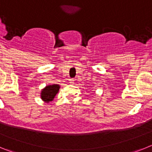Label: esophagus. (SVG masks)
<instances>
[{"instance_id": "esophagus-1", "label": "esophagus", "mask_w": 152, "mask_h": 152, "mask_svg": "<svg viewBox=\"0 0 152 152\" xmlns=\"http://www.w3.org/2000/svg\"><path fill=\"white\" fill-rule=\"evenodd\" d=\"M69 83L70 84H74V83H75V80H74V79H70Z\"/></svg>"}]
</instances>
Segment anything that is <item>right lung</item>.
Listing matches in <instances>:
<instances>
[{
	"label": "right lung",
	"instance_id": "1",
	"mask_svg": "<svg viewBox=\"0 0 152 152\" xmlns=\"http://www.w3.org/2000/svg\"><path fill=\"white\" fill-rule=\"evenodd\" d=\"M59 84H49L45 86L43 89H42L40 93V97L42 100L45 103H49L54 100L55 96L59 91Z\"/></svg>",
	"mask_w": 152,
	"mask_h": 152
}]
</instances>
